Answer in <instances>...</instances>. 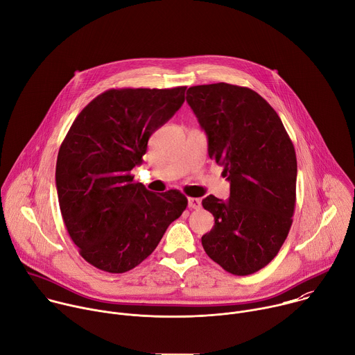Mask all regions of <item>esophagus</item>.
<instances>
[{
	"label": "esophagus",
	"instance_id": "1",
	"mask_svg": "<svg viewBox=\"0 0 355 355\" xmlns=\"http://www.w3.org/2000/svg\"><path fill=\"white\" fill-rule=\"evenodd\" d=\"M187 202H189V208H190V209H198V208L201 207V201H200V198L189 197V198H187Z\"/></svg>",
	"mask_w": 355,
	"mask_h": 355
}]
</instances>
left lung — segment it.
Segmentation results:
<instances>
[{
    "instance_id": "1",
    "label": "left lung",
    "mask_w": 355,
    "mask_h": 355,
    "mask_svg": "<svg viewBox=\"0 0 355 355\" xmlns=\"http://www.w3.org/2000/svg\"><path fill=\"white\" fill-rule=\"evenodd\" d=\"M186 101L224 166L228 200L207 196L214 227L205 253L224 270L248 275L267 266L287 239L297 200V155L275 110L254 91L225 83L187 89Z\"/></svg>"
}]
</instances>
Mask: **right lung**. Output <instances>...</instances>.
<instances>
[{
    "mask_svg": "<svg viewBox=\"0 0 355 355\" xmlns=\"http://www.w3.org/2000/svg\"><path fill=\"white\" fill-rule=\"evenodd\" d=\"M186 87L109 89L89 102L58 151L55 187L80 254L106 272L146 260L187 207L179 190L155 194L134 183L151 134L183 105Z\"/></svg>",
    "mask_w": 355,
    "mask_h": 355,
    "instance_id": "1",
    "label": "right lung"
}]
</instances>
